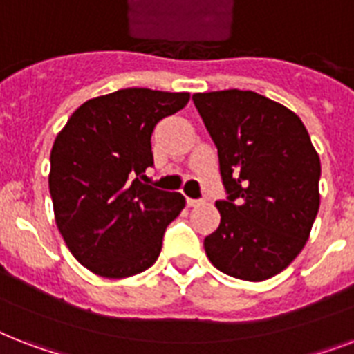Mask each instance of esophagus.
Wrapping results in <instances>:
<instances>
[{
  "instance_id": "obj_1",
  "label": "esophagus",
  "mask_w": 354,
  "mask_h": 354,
  "mask_svg": "<svg viewBox=\"0 0 354 354\" xmlns=\"http://www.w3.org/2000/svg\"><path fill=\"white\" fill-rule=\"evenodd\" d=\"M186 205L188 207H199V205H203L201 199H192V197H186Z\"/></svg>"
}]
</instances>
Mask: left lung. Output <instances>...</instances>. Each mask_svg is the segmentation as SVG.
<instances>
[{
	"label": "left lung",
	"mask_w": 354,
	"mask_h": 354,
	"mask_svg": "<svg viewBox=\"0 0 354 354\" xmlns=\"http://www.w3.org/2000/svg\"><path fill=\"white\" fill-rule=\"evenodd\" d=\"M220 158L227 201L205 238L225 275L260 282L286 270L310 236L319 210L322 164L299 116L251 90L194 94Z\"/></svg>",
	"instance_id": "left-lung-1"
}]
</instances>
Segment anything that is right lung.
Returning <instances> with one entry per match:
<instances>
[{
	"instance_id": "obj_1",
	"label": "right lung",
	"mask_w": 354,
	"mask_h": 354,
	"mask_svg": "<svg viewBox=\"0 0 354 354\" xmlns=\"http://www.w3.org/2000/svg\"><path fill=\"white\" fill-rule=\"evenodd\" d=\"M188 100V92L118 90L84 101L57 134L49 157L55 223L95 275H136L158 259L164 231L186 201L138 177L153 164L155 125Z\"/></svg>"
}]
</instances>
